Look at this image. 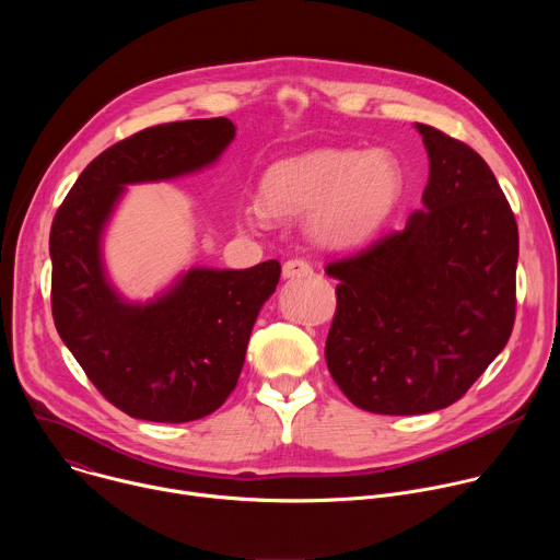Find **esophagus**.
<instances>
[{
    "label": "esophagus",
    "mask_w": 560,
    "mask_h": 560,
    "mask_svg": "<svg viewBox=\"0 0 560 560\" xmlns=\"http://www.w3.org/2000/svg\"><path fill=\"white\" fill-rule=\"evenodd\" d=\"M307 275H312V266L301 257L290 259V261L283 264V277L285 279H299V277H307Z\"/></svg>",
    "instance_id": "1"
}]
</instances>
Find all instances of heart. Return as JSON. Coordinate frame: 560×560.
Segmentation results:
<instances>
[{"label": "heart", "instance_id": "obj_1", "mask_svg": "<svg viewBox=\"0 0 560 560\" xmlns=\"http://www.w3.org/2000/svg\"><path fill=\"white\" fill-rule=\"evenodd\" d=\"M404 190V173L385 150L322 148L268 168L259 203L244 210L250 225L272 217L310 214V230L326 246H354L392 214Z\"/></svg>", "mask_w": 560, "mask_h": 560}]
</instances>
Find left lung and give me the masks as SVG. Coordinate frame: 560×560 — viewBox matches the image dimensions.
<instances>
[{"instance_id": "8db88e82", "label": "left lung", "mask_w": 560, "mask_h": 560, "mask_svg": "<svg viewBox=\"0 0 560 560\" xmlns=\"http://www.w3.org/2000/svg\"><path fill=\"white\" fill-rule=\"evenodd\" d=\"M430 182L404 230L337 259L326 341L335 383L374 415L456 404L510 341L518 225L483 156L417 124Z\"/></svg>"}]
</instances>
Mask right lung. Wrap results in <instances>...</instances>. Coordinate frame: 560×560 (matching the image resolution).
Instances as JSON below:
<instances>
[{"label":"right lung","instance_id":"add662e5","mask_svg":"<svg viewBox=\"0 0 560 560\" xmlns=\"http://www.w3.org/2000/svg\"><path fill=\"white\" fill-rule=\"evenodd\" d=\"M225 117L152 126L110 145L79 175L50 228L55 328L108 404L132 419L186 423L234 389L253 326L281 266L188 270L145 305L126 303L102 266V230L126 184L195 173L225 150Z\"/></svg>","mask_w":560,"mask_h":560}]
</instances>
